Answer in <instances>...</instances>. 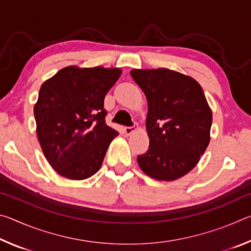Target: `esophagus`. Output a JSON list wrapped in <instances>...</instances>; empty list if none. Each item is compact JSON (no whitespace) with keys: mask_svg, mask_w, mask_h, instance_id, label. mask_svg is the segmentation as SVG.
<instances>
[{"mask_svg":"<svg viewBox=\"0 0 251 251\" xmlns=\"http://www.w3.org/2000/svg\"><path fill=\"white\" fill-rule=\"evenodd\" d=\"M124 131H125V134H126L127 136H129V135H131L133 133H135V131H136V127H135V126H131V127H125V128H124Z\"/></svg>","mask_w":251,"mask_h":251,"instance_id":"obj_1","label":"esophagus"}]
</instances>
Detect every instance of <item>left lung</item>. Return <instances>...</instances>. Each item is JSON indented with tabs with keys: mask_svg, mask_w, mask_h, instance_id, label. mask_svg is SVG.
<instances>
[{
	"mask_svg": "<svg viewBox=\"0 0 251 251\" xmlns=\"http://www.w3.org/2000/svg\"><path fill=\"white\" fill-rule=\"evenodd\" d=\"M146 96L150 148L138 166L156 180L173 181L198 164L210 142L212 113L192 76L168 69L131 70Z\"/></svg>",
	"mask_w": 251,
	"mask_h": 251,
	"instance_id": "left-lung-1",
	"label": "left lung"
}]
</instances>
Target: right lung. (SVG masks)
I'll return each mask as SVG.
<instances>
[{"label": "right lung", "instance_id": "1", "mask_svg": "<svg viewBox=\"0 0 251 251\" xmlns=\"http://www.w3.org/2000/svg\"><path fill=\"white\" fill-rule=\"evenodd\" d=\"M122 74L117 67L66 66L42 84L34 105L42 151L58 175L71 180L100 171L118 135L106 125L105 95Z\"/></svg>", "mask_w": 251, "mask_h": 251}]
</instances>
